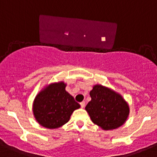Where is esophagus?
I'll list each match as a JSON object with an SVG mask.
<instances>
[{"label":"esophagus","instance_id":"obj_1","mask_svg":"<svg viewBox=\"0 0 157 157\" xmlns=\"http://www.w3.org/2000/svg\"><path fill=\"white\" fill-rule=\"evenodd\" d=\"M80 106H81L82 108H83L85 107V101H82L80 102Z\"/></svg>","mask_w":157,"mask_h":157}]
</instances>
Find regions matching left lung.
<instances>
[{"instance_id": "8db88e82", "label": "left lung", "mask_w": 157, "mask_h": 157, "mask_svg": "<svg viewBox=\"0 0 157 157\" xmlns=\"http://www.w3.org/2000/svg\"><path fill=\"white\" fill-rule=\"evenodd\" d=\"M91 98L85 107L91 121L104 130L119 128L126 121L129 106L120 94L101 84L90 91Z\"/></svg>"}]
</instances>
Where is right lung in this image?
Here are the masks:
<instances>
[{
	"label": "right lung",
	"instance_id": "obj_1",
	"mask_svg": "<svg viewBox=\"0 0 157 157\" xmlns=\"http://www.w3.org/2000/svg\"><path fill=\"white\" fill-rule=\"evenodd\" d=\"M66 87L63 81L49 83L36 95L32 112L39 125L49 129L59 128L68 122L75 110L80 108L66 90Z\"/></svg>",
	"mask_w": 157,
	"mask_h": 157
}]
</instances>
